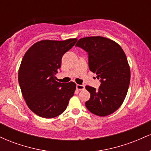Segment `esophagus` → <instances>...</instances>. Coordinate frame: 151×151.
I'll use <instances>...</instances> for the list:
<instances>
[{
	"instance_id": "esophagus-1",
	"label": "esophagus",
	"mask_w": 151,
	"mask_h": 151,
	"mask_svg": "<svg viewBox=\"0 0 151 151\" xmlns=\"http://www.w3.org/2000/svg\"><path fill=\"white\" fill-rule=\"evenodd\" d=\"M77 89L78 91H82V90L84 89V88H85V86L84 85H81V84H77Z\"/></svg>"
}]
</instances>
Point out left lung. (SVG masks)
<instances>
[{"mask_svg": "<svg viewBox=\"0 0 151 151\" xmlns=\"http://www.w3.org/2000/svg\"><path fill=\"white\" fill-rule=\"evenodd\" d=\"M76 46L88 53L89 70L101 82L98 89L85 87L90 93V99L85 102L86 109L99 116L114 113L124 102L130 84L126 54L116 42L100 36L81 38Z\"/></svg>", "mask_w": 151, "mask_h": 151, "instance_id": "obj_1", "label": "left lung"}]
</instances>
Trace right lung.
<instances>
[{
  "label": "right lung",
  "mask_w": 151,
  "mask_h": 151,
  "mask_svg": "<svg viewBox=\"0 0 151 151\" xmlns=\"http://www.w3.org/2000/svg\"><path fill=\"white\" fill-rule=\"evenodd\" d=\"M77 39L41 40L26 52L18 71V82L29 109L39 116L52 119L63 113L76 89L74 82H58L55 74L62 56Z\"/></svg>",
  "instance_id": "1"
}]
</instances>
